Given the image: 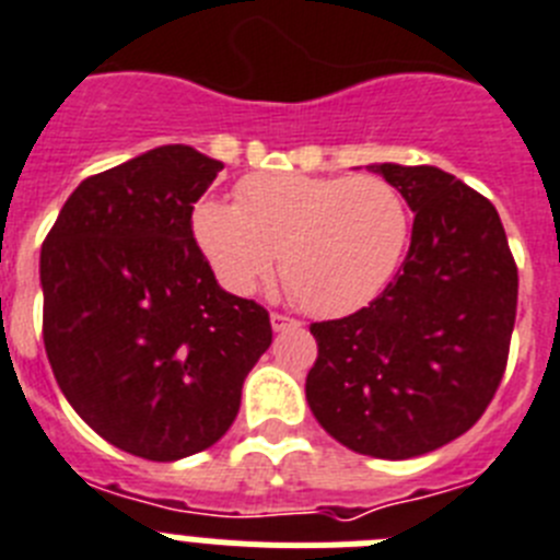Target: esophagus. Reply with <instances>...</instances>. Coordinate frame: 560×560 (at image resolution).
<instances>
[{"label":"esophagus","mask_w":560,"mask_h":560,"mask_svg":"<svg viewBox=\"0 0 560 560\" xmlns=\"http://www.w3.org/2000/svg\"><path fill=\"white\" fill-rule=\"evenodd\" d=\"M296 319H291V316H285V314H271V328L277 330V334H280V330H285V328H296Z\"/></svg>","instance_id":"esophagus-1"}]
</instances>
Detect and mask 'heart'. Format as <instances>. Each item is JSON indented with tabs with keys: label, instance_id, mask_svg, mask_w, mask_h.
<instances>
[{
	"label": "heart",
	"instance_id": "1",
	"mask_svg": "<svg viewBox=\"0 0 560 560\" xmlns=\"http://www.w3.org/2000/svg\"><path fill=\"white\" fill-rule=\"evenodd\" d=\"M412 235L404 192L381 176L260 173L237 201L201 199L192 237L224 289L249 294L280 271L305 311L341 316L393 283Z\"/></svg>",
	"mask_w": 560,
	"mask_h": 560
}]
</instances>
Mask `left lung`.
Masks as SVG:
<instances>
[{
  "label": "left lung",
  "instance_id": "obj_1",
  "mask_svg": "<svg viewBox=\"0 0 560 560\" xmlns=\"http://www.w3.org/2000/svg\"><path fill=\"white\" fill-rule=\"evenodd\" d=\"M415 212L393 283L368 308L314 323L305 398L355 454L409 459L482 418L508 364L518 271L491 201L432 165H368Z\"/></svg>",
  "mask_w": 560,
  "mask_h": 560
}]
</instances>
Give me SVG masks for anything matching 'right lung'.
I'll return each mask as SVG.
<instances>
[{
	"label": "right lung",
	"mask_w": 560,
	"mask_h": 560,
	"mask_svg": "<svg viewBox=\"0 0 560 560\" xmlns=\"http://www.w3.org/2000/svg\"><path fill=\"white\" fill-rule=\"evenodd\" d=\"M224 162L160 145L89 176L42 246L44 348L103 440L173 463L219 443L271 345L266 308L224 291L192 205Z\"/></svg>",
	"instance_id": "right-lung-1"
}]
</instances>
